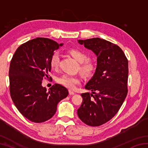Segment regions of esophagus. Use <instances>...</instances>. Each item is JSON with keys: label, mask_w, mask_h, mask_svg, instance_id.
<instances>
[{"label": "esophagus", "mask_w": 148, "mask_h": 148, "mask_svg": "<svg viewBox=\"0 0 148 148\" xmlns=\"http://www.w3.org/2000/svg\"><path fill=\"white\" fill-rule=\"evenodd\" d=\"M69 94L70 95H74L75 94V92L74 91H71V90H69Z\"/></svg>", "instance_id": "1"}]
</instances>
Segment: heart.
Listing matches in <instances>:
<instances>
[{"instance_id": "heart-1", "label": "heart", "mask_w": 148, "mask_h": 148, "mask_svg": "<svg viewBox=\"0 0 148 148\" xmlns=\"http://www.w3.org/2000/svg\"><path fill=\"white\" fill-rule=\"evenodd\" d=\"M68 53L79 62L80 72L86 76H91L96 70L93 62L87 60V55L79 49H71L68 50ZM59 63V56L57 53L52 55L49 60V66L51 69H57ZM81 79L77 76H70L64 74L57 77V82L59 84L69 89H73L77 85L80 84Z\"/></svg>"}]
</instances>
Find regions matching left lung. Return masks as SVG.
I'll return each mask as SVG.
<instances>
[{"label":"left lung","mask_w":148,"mask_h":148,"mask_svg":"<svg viewBox=\"0 0 148 148\" xmlns=\"http://www.w3.org/2000/svg\"><path fill=\"white\" fill-rule=\"evenodd\" d=\"M78 43L94 52L97 65L93 76L85 86L95 95H81L83 101L77 116L87 125L100 126L114 117L126 98L128 60L118 46L106 40H79Z\"/></svg>","instance_id":"1"}]
</instances>
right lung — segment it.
<instances>
[{
    "instance_id": "right-lung-1",
    "label": "right lung",
    "mask_w": 148,
    "mask_h": 148,
    "mask_svg": "<svg viewBox=\"0 0 148 148\" xmlns=\"http://www.w3.org/2000/svg\"><path fill=\"white\" fill-rule=\"evenodd\" d=\"M46 38H36L21 44L15 52L9 70L10 92L23 116L34 123L44 122L56 114L57 104L68 96L66 87L53 85L49 91L42 86L51 71L49 60L62 46Z\"/></svg>"
}]
</instances>
